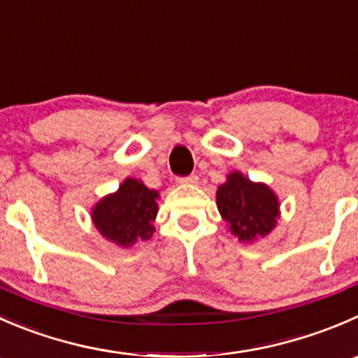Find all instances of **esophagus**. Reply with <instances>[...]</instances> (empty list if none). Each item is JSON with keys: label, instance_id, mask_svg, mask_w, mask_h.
I'll return each mask as SVG.
<instances>
[{"label": "esophagus", "instance_id": "obj_1", "mask_svg": "<svg viewBox=\"0 0 358 358\" xmlns=\"http://www.w3.org/2000/svg\"><path fill=\"white\" fill-rule=\"evenodd\" d=\"M178 182L179 184H196L198 182V176L191 174V176H186V178H178Z\"/></svg>", "mask_w": 358, "mask_h": 358}]
</instances>
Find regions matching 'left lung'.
<instances>
[{
	"instance_id": "1",
	"label": "left lung",
	"mask_w": 358,
	"mask_h": 358,
	"mask_svg": "<svg viewBox=\"0 0 358 358\" xmlns=\"http://www.w3.org/2000/svg\"><path fill=\"white\" fill-rule=\"evenodd\" d=\"M219 214L240 242H254L270 235L280 215L278 198L266 184L252 182L240 172H231L215 193Z\"/></svg>"
}]
</instances>
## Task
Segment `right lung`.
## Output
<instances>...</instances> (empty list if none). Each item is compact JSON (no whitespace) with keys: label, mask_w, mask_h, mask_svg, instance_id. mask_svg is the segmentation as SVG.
Returning a JSON list of instances; mask_svg holds the SVG:
<instances>
[{"label":"right lung","mask_w":358,"mask_h":358,"mask_svg":"<svg viewBox=\"0 0 358 358\" xmlns=\"http://www.w3.org/2000/svg\"><path fill=\"white\" fill-rule=\"evenodd\" d=\"M160 193L141 180L127 178L118 191L108 194L92 208V221L102 236L120 247H132L153 236Z\"/></svg>","instance_id":"right-lung-1"}]
</instances>
